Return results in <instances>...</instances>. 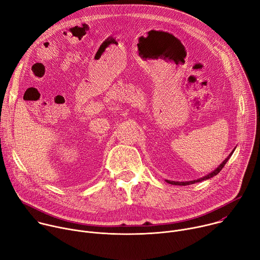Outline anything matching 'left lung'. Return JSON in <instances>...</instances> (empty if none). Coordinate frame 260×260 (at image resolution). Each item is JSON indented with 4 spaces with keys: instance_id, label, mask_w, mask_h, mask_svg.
<instances>
[{
    "instance_id": "1",
    "label": "left lung",
    "mask_w": 260,
    "mask_h": 260,
    "mask_svg": "<svg viewBox=\"0 0 260 260\" xmlns=\"http://www.w3.org/2000/svg\"><path fill=\"white\" fill-rule=\"evenodd\" d=\"M234 151H235V149L231 152V154H230L223 161H222V162L219 165V167H217V169H215L213 172L209 173L208 175H206V176H204V177H202V178H200V179L192 180V181H185V182H177V181H170V180H166V181H167V183L172 184V185H183V186H185V185H190V184H194V183H198V182H202V181H204V180H208V179H210V178L216 176L222 169H223V167L225 166V164L228 162V160H229V159L231 158V156L233 155Z\"/></svg>"
}]
</instances>
